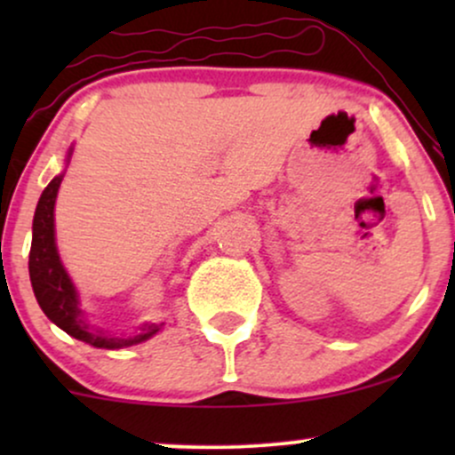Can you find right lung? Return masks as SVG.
Here are the masks:
<instances>
[{
    "label": "right lung",
    "instance_id": "1",
    "mask_svg": "<svg viewBox=\"0 0 455 455\" xmlns=\"http://www.w3.org/2000/svg\"><path fill=\"white\" fill-rule=\"evenodd\" d=\"M72 154V151H70ZM68 154V160H70ZM64 175H57L49 186L44 188L40 196L38 207L34 213V235H31V250H29V278L34 286V295L38 299L40 307L57 327L64 329L76 340L90 344L96 348H126L132 344L149 340L151 336L160 331L162 325L156 323H145L139 329V333L130 338L108 336L100 329H92L87 323L85 312L78 304V293L72 284L70 275L66 274L61 265L60 254L55 245V198L60 190Z\"/></svg>",
    "mask_w": 455,
    "mask_h": 455
}]
</instances>
